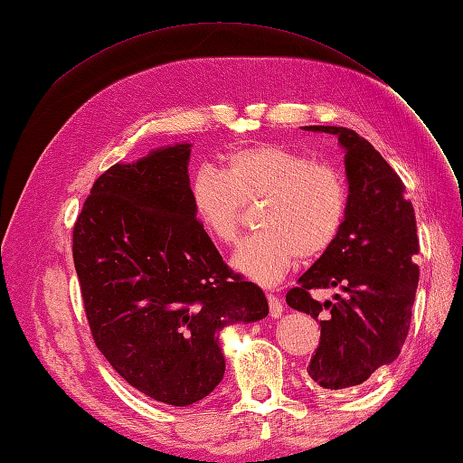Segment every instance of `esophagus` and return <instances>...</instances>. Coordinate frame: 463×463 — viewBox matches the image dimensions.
<instances>
[{
	"label": "esophagus",
	"mask_w": 463,
	"mask_h": 463,
	"mask_svg": "<svg viewBox=\"0 0 463 463\" xmlns=\"http://www.w3.org/2000/svg\"><path fill=\"white\" fill-rule=\"evenodd\" d=\"M266 299H269V309H270V317H279L282 315V301H279L274 293H269V296H266Z\"/></svg>",
	"instance_id": "esophagus-1"
}]
</instances>
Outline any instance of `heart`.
<instances>
[{"instance_id": "1", "label": "heart", "mask_w": 463, "mask_h": 463, "mask_svg": "<svg viewBox=\"0 0 463 463\" xmlns=\"http://www.w3.org/2000/svg\"><path fill=\"white\" fill-rule=\"evenodd\" d=\"M189 193L203 230L222 245L235 241L245 204L262 201L255 220L260 230L240 243L232 264L264 286L279 282L299 259L330 250L349 203L338 167L282 145L235 148L223 156V172L201 165Z\"/></svg>"}]
</instances>
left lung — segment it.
Here are the masks:
<instances>
[{"mask_svg": "<svg viewBox=\"0 0 463 463\" xmlns=\"http://www.w3.org/2000/svg\"><path fill=\"white\" fill-rule=\"evenodd\" d=\"M303 129L338 137L349 203L338 241L298 279L286 301L320 325L307 373L322 388L342 390L390 365L408 338L419 284L417 223L400 175L369 141L347 128ZM330 287L343 289L334 302L310 296L313 288Z\"/></svg>", "mask_w": 463, "mask_h": 463, "instance_id": "8db88e82", "label": "left lung"}]
</instances>
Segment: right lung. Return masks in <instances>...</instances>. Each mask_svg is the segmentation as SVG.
Here are the masks:
<instances>
[{
	"label": "right lung",
	"mask_w": 463,
	"mask_h": 463,
	"mask_svg": "<svg viewBox=\"0 0 463 463\" xmlns=\"http://www.w3.org/2000/svg\"><path fill=\"white\" fill-rule=\"evenodd\" d=\"M191 145L116 164L73 228V260L96 347L145 396L185 408L223 378L218 332L269 315L262 289L223 262L194 214Z\"/></svg>",
	"instance_id": "add662e5"
}]
</instances>
